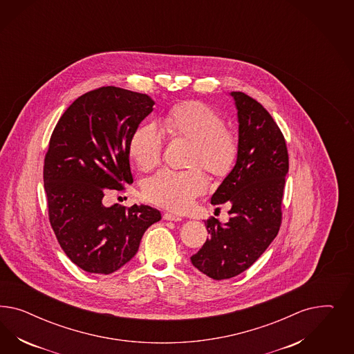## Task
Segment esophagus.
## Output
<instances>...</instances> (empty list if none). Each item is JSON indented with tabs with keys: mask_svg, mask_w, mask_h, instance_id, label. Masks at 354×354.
Listing matches in <instances>:
<instances>
[{
	"mask_svg": "<svg viewBox=\"0 0 354 354\" xmlns=\"http://www.w3.org/2000/svg\"><path fill=\"white\" fill-rule=\"evenodd\" d=\"M163 219H165V221H172V222H180V221H182V216L172 214V213H165V214H163Z\"/></svg>",
	"mask_w": 354,
	"mask_h": 354,
	"instance_id": "34e87169",
	"label": "esophagus"
}]
</instances>
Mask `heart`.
Here are the masks:
<instances>
[{
    "label": "heart",
    "instance_id": "heart-1",
    "mask_svg": "<svg viewBox=\"0 0 354 354\" xmlns=\"http://www.w3.org/2000/svg\"><path fill=\"white\" fill-rule=\"evenodd\" d=\"M163 124L172 136L192 141L189 166H203L213 175H223L236 160L237 141L214 109L200 101L172 107ZM163 135L156 123H142L129 138V150L141 170L153 169L161 160ZM207 189V179L198 167L187 171L160 170L144 183V196L153 204L185 212Z\"/></svg>",
    "mask_w": 354,
    "mask_h": 354
}]
</instances>
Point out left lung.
Wrapping results in <instances>:
<instances>
[{
  "label": "left lung",
  "mask_w": 354,
  "mask_h": 354,
  "mask_svg": "<svg viewBox=\"0 0 354 354\" xmlns=\"http://www.w3.org/2000/svg\"><path fill=\"white\" fill-rule=\"evenodd\" d=\"M234 97L239 141L234 169L210 198L231 206L230 221H206L210 237L191 257L193 266L215 280L250 268L278 235L288 174L286 140L268 110L243 92Z\"/></svg>",
  "instance_id": "left-lung-1"
}]
</instances>
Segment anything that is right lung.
<instances>
[{
  "label": "right lung",
  "instance_id": "add662e5",
  "mask_svg": "<svg viewBox=\"0 0 354 354\" xmlns=\"http://www.w3.org/2000/svg\"><path fill=\"white\" fill-rule=\"evenodd\" d=\"M147 95L102 86L76 98L58 120L44 163L49 219L66 256L92 274H111L138 253L161 213L148 205L105 206L132 182L129 138L153 111Z\"/></svg>",
  "mask_w": 354,
  "mask_h": 354
}]
</instances>
